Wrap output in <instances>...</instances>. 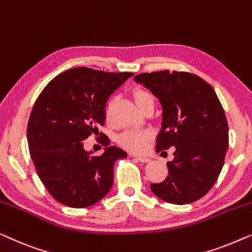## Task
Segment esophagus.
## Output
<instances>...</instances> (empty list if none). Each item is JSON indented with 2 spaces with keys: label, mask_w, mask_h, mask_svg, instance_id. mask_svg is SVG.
I'll return each mask as SVG.
<instances>
[{
  "label": "esophagus",
  "mask_w": 252,
  "mask_h": 252,
  "mask_svg": "<svg viewBox=\"0 0 252 252\" xmlns=\"http://www.w3.org/2000/svg\"><path fill=\"white\" fill-rule=\"evenodd\" d=\"M133 158H136L137 161L143 162V163H147V162H150V161H151V158H146V157H140V155H136V157H133Z\"/></svg>",
  "instance_id": "esophagus-1"
}]
</instances>
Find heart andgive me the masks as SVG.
Returning <instances> with one entry per match:
<instances>
[{
  "instance_id": "1",
  "label": "heart",
  "mask_w": 252,
  "mask_h": 252,
  "mask_svg": "<svg viewBox=\"0 0 252 252\" xmlns=\"http://www.w3.org/2000/svg\"><path fill=\"white\" fill-rule=\"evenodd\" d=\"M133 100L141 112H145L148 108H153L155 105L154 95L146 89H136L132 94ZM115 99L113 98L108 101L106 107V118L111 120L113 107H114ZM152 138V132L148 130H126L118 136V144L126 151L139 153L146 148L148 141Z\"/></svg>"
}]
</instances>
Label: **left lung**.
<instances>
[{"label": "left lung", "instance_id": "left-lung-1", "mask_svg": "<svg viewBox=\"0 0 252 252\" xmlns=\"http://www.w3.org/2000/svg\"><path fill=\"white\" fill-rule=\"evenodd\" d=\"M158 98L162 127L155 150L175 146L166 163L168 176L151 189L172 204H189L204 196L217 182L228 147L224 108L210 84L195 74L160 70L134 76Z\"/></svg>", "mask_w": 252, "mask_h": 252}]
</instances>
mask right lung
Listing matches in <instances>:
<instances>
[{
  "label": "right lung",
  "mask_w": 252,
  "mask_h": 252,
  "mask_svg": "<svg viewBox=\"0 0 252 252\" xmlns=\"http://www.w3.org/2000/svg\"><path fill=\"white\" fill-rule=\"evenodd\" d=\"M133 73H108L76 67L49 82L32 109L27 141L36 172L51 196L70 208H87L111 190L114 163L126 158L100 132L104 153L92 157L83 148L105 123L109 95Z\"/></svg>",
  "instance_id": "add662e5"
}]
</instances>
